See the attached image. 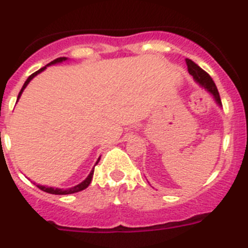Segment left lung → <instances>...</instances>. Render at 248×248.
Returning a JSON list of instances; mask_svg holds the SVG:
<instances>
[{"label":"left lung","instance_id":"left-lung-1","mask_svg":"<svg viewBox=\"0 0 248 248\" xmlns=\"http://www.w3.org/2000/svg\"><path fill=\"white\" fill-rule=\"evenodd\" d=\"M186 64H187V71H189V73L194 77V79L196 80L199 84L202 85L203 88L207 89V91L214 95L215 100L221 105L220 94H218L217 88H216V84H215V82L212 80L211 77H210V74L206 73L202 68H200L196 63L192 62L191 59L186 58Z\"/></svg>","mask_w":248,"mask_h":248}]
</instances>
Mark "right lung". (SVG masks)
<instances>
[{
	"label": "right lung",
	"instance_id": "obj_1",
	"mask_svg": "<svg viewBox=\"0 0 248 248\" xmlns=\"http://www.w3.org/2000/svg\"><path fill=\"white\" fill-rule=\"evenodd\" d=\"M65 59H67V58H65V57H59V58L54 59V61H52V62H50V63H48L47 65L54 64V63H58V62H63V61H65ZM47 65H46V67H43V68H41V69H38V71L34 72L33 74H31V76L28 77L27 80H26L25 84H23V87H22L21 92H19L18 98L21 97L22 92H23V89H25L26 87H27V84L31 82V79H32V78H33L34 76H37V74H38L39 72H42L43 69H46V68H47ZM18 98H17V100H18ZM98 161H99V160H98ZM98 161H97V163H98ZM93 172H94V170H92L91 174L88 175V177H87V179H85V180L83 181V183H80L79 185L74 186V187H71V189H68V190L53 189V187H46V186H41V185H37V187H38V189L42 190V191L48 192V194H53V195H68V194H74V192H79V191H82V190H84V189H87V187H88L89 184H91V181H92V177H93Z\"/></svg>",
	"mask_w": 248,
	"mask_h": 248
}]
</instances>
